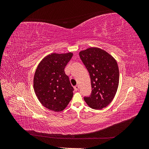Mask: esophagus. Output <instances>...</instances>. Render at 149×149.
Segmentation results:
<instances>
[{
  "label": "esophagus",
  "instance_id": "esophagus-1",
  "mask_svg": "<svg viewBox=\"0 0 149 149\" xmlns=\"http://www.w3.org/2000/svg\"><path fill=\"white\" fill-rule=\"evenodd\" d=\"M79 86L78 85H76V86H75L74 87V90L76 91H77L78 90H79Z\"/></svg>",
  "mask_w": 149,
  "mask_h": 149
}]
</instances>
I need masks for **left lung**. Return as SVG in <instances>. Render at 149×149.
<instances>
[{"label":"left lung","instance_id":"1","mask_svg":"<svg viewBox=\"0 0 149 149\" xmlns=\"http://www.w3.org/2000/svg\"><path fill=\"white\" fill-rule=\"evenodd\" d=\"M91 78V96L84 97L92 109H101L113 100L118 88L119 71L114 58L104 49L90 47L79 53Z\"/></svg>","mask_w":149,"mask_h":149}]
</instances>
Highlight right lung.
<instances>
[{"label": "right lung", "mask_w": 149, "mask_h": 149, "mask_svg": "<svg viewBox=\"0 0 149 149\" xmlns=\"http://www.w3.org/2000/svg\"><path fill=\"white\" fill-rule=\"evenodd\" d=\"M73 53H52L40 62L33 78V89L38 100L47 109L63 111L73 96V88L65 68Z\"/></svg>", "instance_id": "right-lung-1"}]
</instances>
